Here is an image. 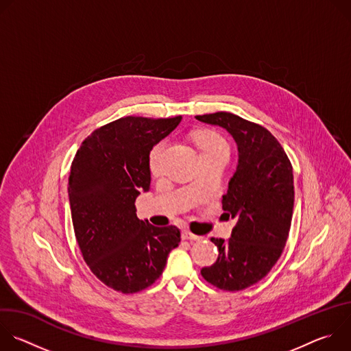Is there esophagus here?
<instances>
[{"instance_id":"1","label":"esophagus","mask_w":351,"mask_h":351,"mask_svg":"<svg viewBox=\"0 0 351 351\" xmlns=\"http://www.w3.org/2000/svg\"><path fill=\"white\" fill-rule=\"evenodd\" d=\"M182 239H183V240H190V241H199V240H203L202 236H195V234H193V233H190V232H187V230H184V232L182 233Z\"/></svg>"}]
</instances>
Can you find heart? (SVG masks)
Wrapping results in <instances>:
<instances>
[{"mask_svg":"<svg viewBox=\"0 0 351 351\" xmlns=\"http://www.w3.org/2000/svg\"><path fill=\"white\" fill-rule=\"evenodd\" d=\"M197 144L202 149V154L206 153H215V152H225L228 153V143L225 141V138L222 136H219L215 132L211 130H206L198 133L197 136ZM168 141L162 140L160 143H157L152 152H149V157H148V165H149V171H152L153 175H160L161 169H162V157L167 149Z\"/></svg>","mask_w":351,"mask_h":351,"instance_id":"1","label":"heart"}]
</instances>
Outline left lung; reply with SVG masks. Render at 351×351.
<instances>
[{
	"mask_svg": "<svg viewBox=\"0 0 351 351\" xmlns=\"http://www.w3.org/2000/svg\"><path fill=\"white\" fill-rule=\"evenodd\" d=\"M195 118L225 128L239 148V165L222 198L223 211L236 225L229 240L211 239L218 260L202 275L221 290H244L265 278L283 253L294 206L293 167L264 126L230 112Z\"/></svg>",
	"mask_w": 351,
	"mask_h": 351,
	"instance_id": "obj_1",
	"label": "left lung"
}]
</instances>
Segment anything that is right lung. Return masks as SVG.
<instances>
[{"instance_id":"right-lung-1","label":"right lung","mask_w":351,"mask_h":351,"mask_svg":"<svg viewBox=\"0 0 351 351\" xmlns=\"http://www.w3.org/2000/svg\"><path fill=\"white\" fill-rule=\"evenodd\" d=\"M182 117H125L87 136L71 165L69 203L75 236L90 271L123 294L152 286L180 243L176 226H153L136 215L149 190L148 157Z\"/></svg>"}]
</instances>
